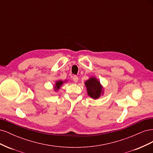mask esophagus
Masks as SVG:
<instances>
[{
	"mask_svg": "<svg viewBox=\"0 0 153 153\" xmlns=\"http://www.w3.org/2000/svg\"><path fill=\"white\" fill-rule=\"evenodd\" d=\"M73 80L75 83H76L78 82V77L77 76H76V75H74L73 77Z\"/></svg>",
	"mask_w": 153,
	"mask_h": 153,
	"instance_id": "esophagus-1",
	"label": "esophagus"
}]
</instances>
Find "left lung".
<instances>
[{
    "instance_id": "obj_1",
    "label": "left lung",
    "mask_w": 153,
    "mask_h": 153,
    "mask_svg": "<svg viewBox=\"0 0 153 153\" xmlns=\"http://www.w3.org/2000/svg\"><path fill=\"white\" fill-rule=\"evenodd\" d=\"M87 87V92L89 96L93 99H97L102 93V87H101L100 82L96 78H91L85 83Z\"/></svg>"
}]
</instances>
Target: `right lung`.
I'll return each instance as SVG.
<instances>
[{
    "mask_svg": "<svg viewBox=\"0 0 153 153\" xmlns=\"http://www.w3.org/2000/svg\"><path fill=\"white\" fill-rule=\"evenodd\" d=\"M63 82L62 81H58L56 82V84H55V90H57V89H59V87L61 86V85L62 84Z\"/></svg>",
    "mask_w": 153,
    "mask_h": 153,
    "instance_id": "right-lung-1",
    "label": "right lung"
}]
</instances>
